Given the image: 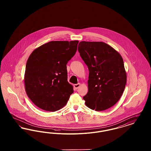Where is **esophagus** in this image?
Here are the masks:
<instances>
[{
  "mask_svg": "<svg viewBox=\"0 0 151 151\" xmlns=\"http://www.w3.org/2000/svg\"><path fill=\"white\" fill-rule=\"evenodd\" d=\"M80 86H81V84H80V83H78V84H74L73 86H74V88H75L76 89H78Z\"/></svg>",
  "mask_w": 151,
  "mask_h": 151,
  "instance_id": "1",
  "label": "esophagus"
}]
</instances>
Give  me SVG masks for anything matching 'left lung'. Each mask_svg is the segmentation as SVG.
Masks as SVG:
<instances>
[{"label": "left lung", "instance_id": "left-lung-1", "mask_svg": "<svg viewBox=\"0 0 151 151\" xmlns=\"http://www.w3.org/2000/svg\"><path fill=\"white\" fill-rule=\"evenodd\" d=\"M78 51L88 67L86 106L96 111L112 107L123 93L127 75L121 54L103 42L81 41Z\"/></svg>", "mask_w": 151, "mask_h": 151}]
</instances>
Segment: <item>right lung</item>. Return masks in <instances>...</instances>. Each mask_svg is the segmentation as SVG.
Instances as JSON below:
<instances>
[{
  "label": "right lung",
  "mask_w": 151,
  "mask_h": 151,
  "mask_svg": "<svg viewBox=\"0 0 151 151\" xmlns=\"http://www.w3.org/2000/svg\"><path fill=\"white\" fill-rule=\"evenodd\" d=\"M78 43L51 41L30 55L24 75L25 89L37 107L53 112L67 104L73 89L67 81L66 65L75 54Z\"/></svg>",
  "instance_id": "obj_1"
}]
</instances>
